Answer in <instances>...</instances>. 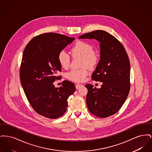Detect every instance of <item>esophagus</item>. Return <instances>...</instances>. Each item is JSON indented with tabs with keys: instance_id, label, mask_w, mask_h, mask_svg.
Returning a JSON list of instances; mask_svg holds the SVG:
<instances>
[{
	"instance_id": "esophagus-1",
	"label": "esophagus",
	"mask_w": 152,
	"mask_h": 152,
	"mask_svg": "<svg viewBox=\"0 0 152 152\" xmlns=\"http://www.w3.org/2000/svg\"><path fill=\"white\" fill-rule=\"evenodd\" d=\"M83 86V84H76V88L77 89H79L81 87H82Z\"/></svg>"
}]
</instances>
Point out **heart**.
Instances as JSON below:
<instances>
[{"label": "heart", "instance_id": "heart-1", "mask_svg": "<svg viewBox=\"0 0 152 152\" xmlns=\"http://www.w3.org/2000/svg\"><path fill=\"white\" fill-rule=\"evenodd\" d=\"M71 52L73 57L81 58V66H86L92 69L99 62L98 55L94 52L93 46L87 42L79 40L76 42ZM58 62L63 68H68L70 65V56L65 51H60L58 56ZM88 75V71L85 67L80 69H73L66 73V76L68 79L75 82H82L84 81Z\"/></svg>", "mask_w": 152, "mask_h": 152}]
</instances>
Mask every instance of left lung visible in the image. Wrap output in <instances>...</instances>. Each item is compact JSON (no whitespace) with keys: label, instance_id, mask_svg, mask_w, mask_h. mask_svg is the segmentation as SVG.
<instances>
[{"label":"left lung","instance_id":"1","mask_svg":"<svg viewBox=\"0 0 152 152\" xmlns=\"http://www.w3.org/2000/svg\"><path fill=\"white\" fill-rule=\"evenodd\" d=\"M100 42V60L92 79L102 83L100 88L88 84L87 108L94 116L106 118L117 113L130 91V62L123 44L115 37L102 30L79 36Z\"/></svg>","mask_w":152,"mask_h":152}]
</instances>
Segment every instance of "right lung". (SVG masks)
<instances>
[{"mask_svg":"<svg viewBox=\"0 0 152 152\" xmlns=\"http://www.w3.org/2000/svg\"><path fill=\"white\" fill-rule=\"evenodd\" d=\"M75 40L56 33H44L32 39L24 48L20 69V79L24 92L37 113L56 119L65 113L67 100L76 90L68 80L55 88L53 82L61 79L57 76L61 66L58 53Z\"/></svg>","mask_w":152,"mask_h":152,"instance_id":"obj_1","label":"right lung"}]
</instances>
